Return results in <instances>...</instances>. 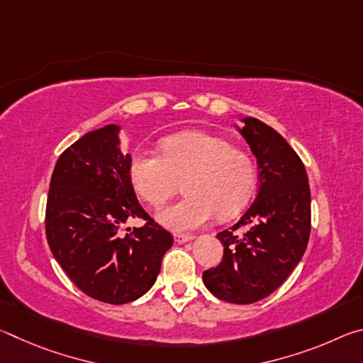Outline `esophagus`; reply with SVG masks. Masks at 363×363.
I'll use <instances>...</instances> for the list:
<instances>
[{
  "label": "esophagus",
  "mask_w": 363,
  "mask_h": 363,
  "mask_svg": "<svg viewBox=\"0 0 363 363\" xmlns=\"http://www.w3.org/2000/svg\"><path fill=\"white\" fill-rule=\"evenodd\" d=\"M194 235H189V233H176L174 235V240L176 243H187V242H192L194 240Z\"/></svg>",
  "instance_id": "obj_1"
}]
</instances>
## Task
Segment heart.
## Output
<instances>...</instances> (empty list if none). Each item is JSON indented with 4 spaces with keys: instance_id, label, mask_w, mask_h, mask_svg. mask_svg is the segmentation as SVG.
<instances>
[{
    "instance_id": "heart-1",
    "label": "heart",
    "mask_w": 363,
    "mask_h": 363,
    "mask_svg": "<svg viewBox=\"0 0 363 363\" xmlns=\"http://www.w3.org/2000/svg\"><path fill=\"white\" fill-rule=\"evenodd\" d=\"M160 149L162 155L147 150L134 153L130 179L147 203L162 206L187 177L186 199L157 213L163 227L189 232L210 223L214 214L230 218L248 205L256 186V168L247 152L203 131L171 134Z\"/></svg>"
}]
</instances>
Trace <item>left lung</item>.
Wrapping results in <instances>:
<instances>
[{"label":"left lung","mask_w":363,"mask_h":363,"mask_svg":"<svg viewBox=\"0 0 363 363\" xmlns=\"http://www.w3.org/2000/svg\"><path fill=\"white\" fill-rule=\"evenodd\" d=\"M242 134L259 169L253 203L230 230L218 233L224 247L219 266L205 270L214 296L233 304L267 298L303 257L311 233V190L306 168L290 144L261 120L242 116ZM247 226L243 236L231 230Z\"/></svg>","instance_id":"8db88e82"}]
</instances>
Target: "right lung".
<instances>
[{
  "instance_id": "1",
  "label": "right lung",
  "mask_w": 363,
  "mask_h": 363,
  "mask_svg": "<svg viewBox=\"0 0 363 363\" xmlns=\"http://www.w3.org/2000/svg\"><path fill=\"white\" fill-rule=\"evenodd\" d=\"M121 126L86 133L59 157L49 184L46 237L54 257L79 290L107 304H126L150 290L173 235L139 205L130 179ZM147 223L125 238L128 218Z\"/></svg>"
}]
</instances>
